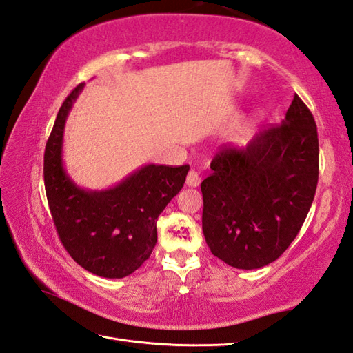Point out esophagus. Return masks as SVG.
<instances>
[{"label":"esophagus","mask_w":353,"mask_h":353,"mask_svg":"<svg viewBox=\"0 0 353 353\" xmlns=\"http://www.w3.org/2000/svg\"><path fill=\"white\" fill-rule=\"evenodd\" d=\"M200 182H201L200 174L196 173L195 170H190V173H188V176H186V185L195 188V186L200 185Z\"/></svg>","instance_id":"34e87169"}]
</instances>
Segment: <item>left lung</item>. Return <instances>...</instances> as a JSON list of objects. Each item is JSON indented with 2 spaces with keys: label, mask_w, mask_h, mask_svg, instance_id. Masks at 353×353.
Here are the masks:
<instances>
[{
  "label": "left lung",
  "mask_w": 353,
  "mask_h": 353,
  "mask_svg": "<svg viewBox=\"0 0 353 353\" xmlns=\"http://www.w3.org/2000/svg\"><path fill=\"white\" fill-rule=\"evenodd\" d=\"M201 182L203 233L212 254L237 269L272 263L298 236L319 180L313 114L294 94L281 125L243 149L223 145Z\"/></svg>",
  "instance_id": "left-lung-1"
}]
</instances>
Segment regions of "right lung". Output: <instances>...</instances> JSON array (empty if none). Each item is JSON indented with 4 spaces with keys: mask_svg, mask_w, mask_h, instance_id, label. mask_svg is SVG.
I'll return each mask as SVG.
<instances>
[{
    "mask_svg": "<svg viewBox=\"0 0 353 353\" xmlns=\"http://www.w3.org/2000/svg\"><path fill=\"white\" fill-rule=\"evenodd\" d=\"M84 84L65 97L48 138L43 159L49 210L63 247L88 272L128 276L150 257L157 221L182 190L190 165H145L105 191H85L63 167V134L68 114Z\"/></svg>",
    "mask_w": 353,
    "mask_h": 353,
    "instance_id": "right-lung-1",
    "label": "right lung"
}]
</instances>
